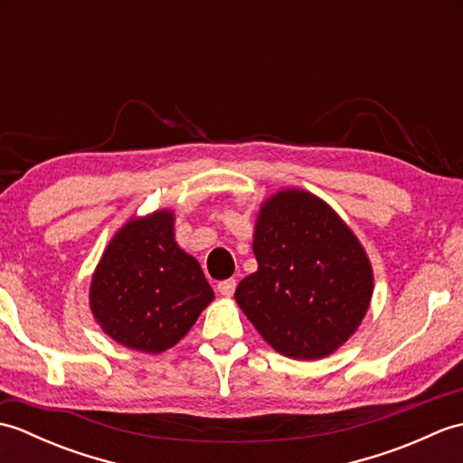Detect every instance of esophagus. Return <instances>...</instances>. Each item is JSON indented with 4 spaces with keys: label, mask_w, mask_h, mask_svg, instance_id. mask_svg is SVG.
I'll use <instances>...</instances> for the list:
<instances>
[{
    "label": "esophagus",
    "mask_w": 463,
    "mask_h": 463,
    "mask_svg": "<svg viewBox=\"0 0 463 463\" xmlns=\"http://www.w3.org/2000/svg\"><path fill=\"white\" fill-rule=\"evenodd\" d=\"M234 288H237V280L229 279V280H222L216 284V290H219L224 298H231L234 294Z\"/></svg>",
    "instance_id": "1"
}]
</instances>
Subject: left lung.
<instances>
[{
    "instance_id": "1",
    "label": "left lung",
    "mask_w": 463,
    "mask_h": 463,
    "mask_svg": "<svg viewBox=\"0 0 463 463\" xmlns=\"http://www.w3.org/2000/svg\"><path fill=\"white\" fill-rule=\"evenodd\" d=\"M259 269L234 300L264 342L294 360H320L358 330L370 308L366 250L320 196L282 189L262 201L252 234Z\"/></svg>"
}]
</instances>
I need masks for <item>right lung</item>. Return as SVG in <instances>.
Wrapping results in <instances>:
<instances>
[{"mask_svg": "<svg viewBox=\"0 0 463 463\" xmlns=\"http://www.w3.org/2000/svg\"><path fill=\"white\" fill-rule=\"evenodd\" d=\"M214 298L199 260L175 241V213L131 216L101 254L90 308L107 336L161 354L186 336Z\"/></svg>", "mask_w": 463, "mask_h": 463, "instance_id": "1", "label": "right lung"}]
</instances>
